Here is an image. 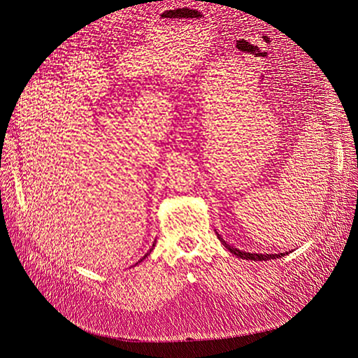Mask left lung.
Segmentation results:
<instances>
[{
	"instance_id": "left-lung-1",
	"label": "left lung",
	"mask_w": 358,
	"mask_h": 358,
	"mask_svg": "<svg viewBox=\"0 0 358 358\" xmlns=\"http://www.w3.org/2000/svg\"><path fill=\"white\" fill-rule=\"evenodd\" d=\"M216 234H217V239L220 241V243L230 252V253H233L234 256H237V257H241V259H246V260H255V262H262V260H270V259H279V257H285L286 255H289V252H286V253H273V255H267V253H264V255H262V253H249V252H242V250H239V249H236V248H233V246H230L227 242H224L223 241V237L216 231Z\"/></svg>"
}]
</instances>
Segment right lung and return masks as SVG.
<instances>
[{"mask_svg": "<svg viewBox=\"0 0 358 358\" xmlns=\"http://www.w3.org/2000/svg\"><path fill=\"white\" fill-rule=\"evenodd\" d=\"M155 242H156V241H155ZM155 245H156V243H153V245H152V249H150V250H149V252H148V253H146V255H145V256H143V257H142V259H141V260H139V262H138V263H141V262H142V260H145V257H148V255H149V253H150V252H152V250H153V248H155ZM138 263H136V264H138ZM136 264H135V266H136Z\"/></svg>", "mask_w": 358, "mask_h": 358, "instance_id": "right-lung-1", "label": "right lung"}]
</instances>
